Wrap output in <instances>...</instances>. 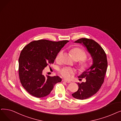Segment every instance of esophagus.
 <instances>
[{
  "label": "esophagus",
  "instance_id": "1",
  "mask_svg": "<svg viewBox=\"0 0 121 121\" xmlns=\"http://www.w3.org/2000/svg\"><path fill=\"white\" fill-rule=\"evenodd\" d=\"M62 81H63V82H67V83H70V82H70V81L66 80H65V79H63V80H62Z\"/></svg>",
  "mask_w": 121,
  "mask_h": 121
}]
</instances>
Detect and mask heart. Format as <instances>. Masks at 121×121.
Masks as SVG:
<instances>
[{"mask_svg":"<svg viewBox=\"0 0 121 121\" xmlns=\"http://www.w3.org/2000/svg\"><path fill=\"white\" fill-rule=\"evenodd\" d=\"M70 53L73 59L75 60H78V61L85 60L87 57L85 51L80 48H75L71 49L70 50ZM62 54V51H60L56 56V61L60 60ZM89 67L90 66H89V64L85 62H81L80 64L79 69L81 71L83 72L88 69ZM60 73L64 78H67V79H70L72 77V75L73 73V71L70 68H64L60 70Z\"/></svg>","mask_w":121,"mask_h":121,"instance_id":"1","label":"heart"}]
</instances>
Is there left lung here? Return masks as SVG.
I'll return each instance as SVG.
<instances>
[{"label": "left lung", "instance_id": "8db88e82", "mask_svg": "<svg viewBox=\"0 0 121 121\" xmlns=\"http://www.w3.org/2000/svg\"><path fill=\"white\" fill-rule=\"evenodd\" d=\"M75 43L85 46L93 61L91 67L78 77V78H85L86 82L81 83L78 82V90L72 94L77 99L83 100L92 96L100 88L107 71V56L100 45L93 39L82 38Z\"/></svg>", "mask_w": 121, "mask_h": 121}]
</instances>
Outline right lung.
Here are the masks:
<instances>
[{
    "mask_svg": "<svg viewBox=\"0 0 121 121\" xmlns=\"http://www.w3.org/2000/svg\"><path fill=\"white\" fill-rule=\"evenodd\" d=\"M68 42L40 39L24 47L19 58V75L22 86L30 95L45 97L56 83L61 82L59 76H44L43 72L48 65L53 63L57 54Z\"/></svg>",
    "mask_w": 121,
    "mask_h": 121,
    "instance_id": "right-lung-1",
    "label": "right lung"
}]
</instances>
